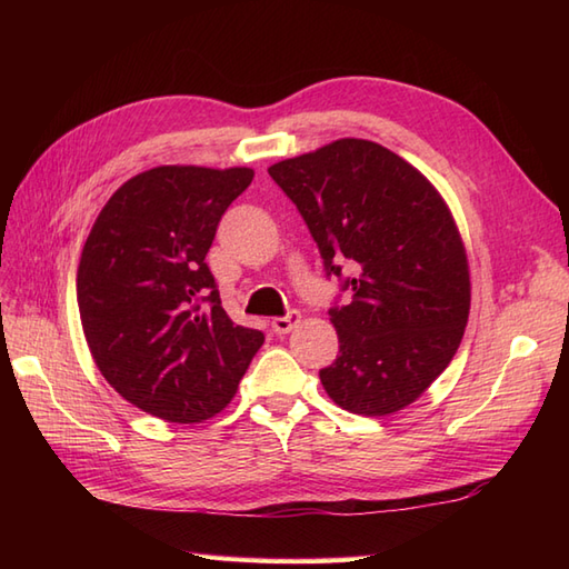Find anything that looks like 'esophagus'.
<instances>
[{
    "label": "esophagus",
    "instance_id": "34e87169",
    "mask_svg": "<svg viewBox=\"0 0 569 569\" xmlns=\"http://www.w3.org/2000/svg\"><path fill=\"white\" fill-rule=\"evenodd\" d=\"M298 322H300V312H298V310H291L286 318H273V320H271V328H273L276 335H288V332H291V330L296 328Z\"/></svg>",
    "mask_w": 569,
    "mask_h": 569
}]
</instances>
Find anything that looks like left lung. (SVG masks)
Here are the masks:
<instances>
[{
  "label": "left lung",
  "mask_w": 569,
  "mask_h": 569,
  "mask_svg": "<svg viewBox=\"0 0 569 569\" xmlns=\"http://www.w3.org/2000/svg\"><path fill=\"white\" fill-rule=\"evenodd\" d=\"M269 176L328 273L352 269V300L330 310L340 355L320 371L325 391L349 413H398L447 369L467 328L469 261L450 208L416 166L367 139L325 143Z\"/></svg>",
  "instance_id": "left-lung-1"
}]
</instances>
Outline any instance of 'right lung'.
<instances>
[{"label":"right lung","instance_id":"obj_1","mask_svg":"<svg viewBox=\"0 0 569 569\" xmlns=\"http://www.w3.org/2000/svg\"><path fill=\"white\" fill-rule=\"evenodd\" d=\"M244 166H156L129 178L94 220L78 266V308L112 389L168 422H202L237 393L259 330L229 320L204 263Z\"/></svg>","mask_w":569,"mask_h":569}]
</instances>
